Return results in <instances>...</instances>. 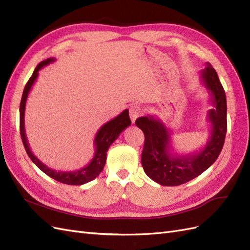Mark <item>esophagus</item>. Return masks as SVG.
Wrapping results in <instances>:
<instances>
[{
	"label": "esophagus",
	"mask_w": 250,
	"mask_h": 250,
	"mask_svg": "<svg viewBox=\"0 0 250 250\" xmlns=\"http://www.w3.org/2000/svg\"><path fill=\"white\" fill-rule=\"evenodd\" d=\"M142 114V109L140 108L139 105L137 104H134L132 105L130 108V117H131V120L132 123L134 124L135 121H136V119L141 115Z\"/></svg>",
	"instance_id": "1"
}]
</instances>
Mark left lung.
<instances>
[{"label":"left lung","mask_w":250,"mask_h":250,"mask_svg":"<svg viewBox=\"0 0 250 250\" xmlns=\"http://www.w3.org/2000/svg\"><path fill=\"white\" fill-rule=\"evenodd\" d=\"M200 78L209 93L212 109L208 112L209 137L199 151L188 155L174 152L170 131L159 118L148 115L135 121L146 138L141 154L142 167L153 181L165 187H177L201 175L222 151L227 130L225 92L210 63L206 62Z\"/></svg>","instance_id":"8db88e82"}]
</instances>
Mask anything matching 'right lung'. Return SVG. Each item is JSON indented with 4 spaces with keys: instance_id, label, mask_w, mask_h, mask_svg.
Wrapping results in <instances>:
<instances>
[{
    "instance_id": "add662e5",
    "label": "right lung",
    "mask_w": 250,
    "mask_h": 250,
    "mask_svg": "<svg viewBox=\"0 0 250 250\" xmlns=\"http://www.w3.org/2000/svg\"><path fill=\"white\" fill-rule=\"evenodd\" d=\"M55 62V59L50 58L45 61L41 62L37 68L34 69L33 73L30 77V80L28 81L27 84L24 88V92L22 95V101H21L20 104V131L21 136H22L23 145L25 146L26 152L29 156V158L32 160V162L37 166L41 170H42L46 175L49 177L53 178L54 180L69 184V185H83L84 183H88L92 180H94L95 178L101 174L102 170L104 169V167L106 161V152L110 147V146L115 141L120 133L124 130H125L127 126H130L131 120L129 116V110H125L121 112L118 116L113 118L112 120L108 121L104 124L101 129L96 133V136L94 138V146H95V153L94 157L89 162L88 166H85L80 169L70 170V172H62V170H55L50 168L46 165H44L38 157L35 156L30 149L29 144L27 141L26 132H25V109H26V102L28 98V94L32 88L33 83L37 81L39 76V71L50 62Z\"/></svg>"
}]
</instances>
